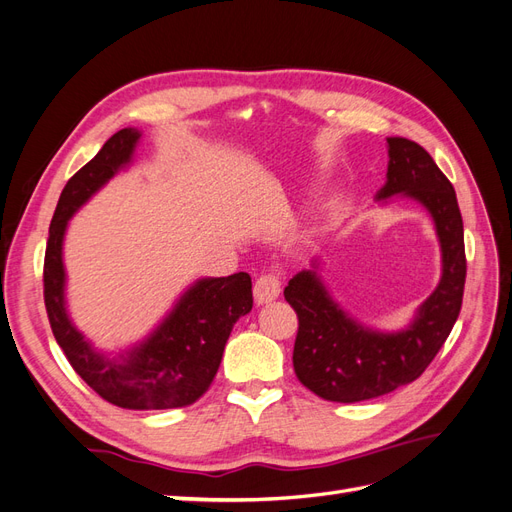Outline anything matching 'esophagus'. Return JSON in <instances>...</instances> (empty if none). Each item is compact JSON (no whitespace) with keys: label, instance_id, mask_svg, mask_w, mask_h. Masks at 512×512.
Here are the masks:
<instances>
[{"label":"esophagus","instance_id":"esophagus-1","mask_svg":"<svg viewBox=\"0 0 512 512\" xmlns=\"http://www.w3.org/2000/svg\"><path fill=\"white\" fill-rule=\"evenodd\" d=\"M280 290H282V282H280V277H277L275 273L260 275L258 280H256V284H254V301L258 305L271 303V301H275L277 297H280Z\"/></svg>","mask_w":512,"mask_h":512}]
</instances>
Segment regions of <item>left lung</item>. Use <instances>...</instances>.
<instances>
[{
    "instance_id": "obj_1",
    "label": "left lung",
    "mask_w": 512,
    "mask_h": 512,
    "mask_svg": "<svg viewBox=\"0 0 512 512\" xmlns=\"http://www.w3.org/2000/svg\"><path fill=\"white\" fill-rule=\"evenodd\" d=\"M386 145L389 166L376 203L389 205L399 196L425 207L440 241L442 275L399 331L371 329L350 316L322 282L320 258L288 282L284 297L299 316L294 374L309 391L339 404L386 395L421 376L451 335L466 284L463 222L451 181L418 143L391 136Z\"/></svg>"
}]
</instances>
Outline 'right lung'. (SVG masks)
Masks as SVG:
<instances>
[{"instance_id": "right-lung-1", "label": "right lung", "mask_w": 512, "mask_h": 512, "mask_svg": "<svg viewBox=\"0 0 512 512\" xmlns=\"http://www.w3.org/2000/svg\"><path fill=\"white\" fill-rule=\"evenodd\" d=\"M141 130L113 134L96 158L76 173L59 196L44 256V305L59 348L91 389L128 410L190 406L213 382L235 322L252 312V277H203L181 292L170 312L145 339L102 352L76 329L66 303L64 239L68 222L132 160Z\"/></svg>"}]
</instances>
